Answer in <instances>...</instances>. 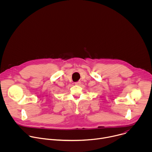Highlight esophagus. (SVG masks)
<instances>
[{
    "label": "esophagus",
    "mask_w": 152,
    "mask_h": 152,
    "mask_svg": "<svg viewBox=\"0 0 152 152\" xmlns=\"http://www.w3.org/2000/svg\"><path fill=\"white\" fill-rule=\"evenodd\" d=\"M80 84V81H78L77 82H75V85H79Z\"/></svg>",
    "instance_id": "obj_1"
}]
</instances>
